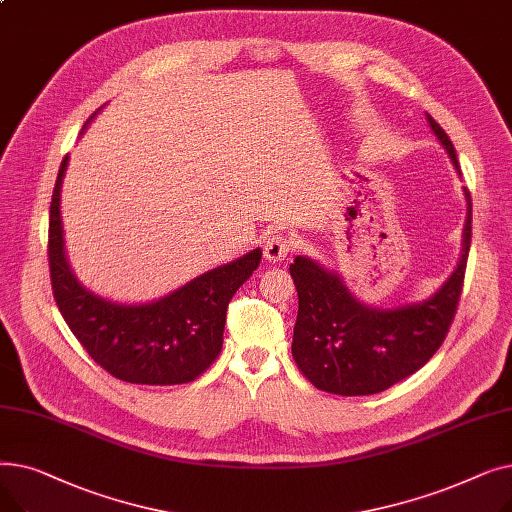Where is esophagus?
I'll return each instance as SVG.
<instances>
[{
	"mask_svg": "<svg viewBox=\"0 0 512 512\" xmlns=\"http://www.w3.org/2000/svg\"><path fill=\"white\" fill-rule=\"evenodd\" d=\"M290 247H292L290 238L286 234L274 232L272 236H267V240H265L263 255L270 263H276V261H282L290 253Z\"/></svg>",
	"mask_w": 512,
	"mask_h": 512,
	"instance_id": "esophagus-1",
	"label": "esophagus"
}]
</instances>
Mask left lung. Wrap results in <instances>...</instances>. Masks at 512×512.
<instances>
[{
  "mask_svg": "<svg viewBox=\"0 0 512 512\" xmlns=\"http://www.w3.org/2000/svg\"><path fill=\"white\" fill-rule=\"evenodd\" d=\"M456 174L459 159L442 126L425 114ZM467 220L463 251L450 278L423 301L392 309L371 307L344 280L307 255H297L290 276L299 294L292 357L319 390L340 396L382 392L421 369L444 342L461 299L471 247V195L465 188Z\"/></svg>",
  "mask_w": 512,
  "mask_h": 512,
  "instance_id": "left-lung-1",
  "label": "left lung"
}]
</instances>
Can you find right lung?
<instances>
[{"label":"right lung","mask_w":512,"mask_h":512,"mask_svg":"<svg viewBox=\"0 0 512 512\" xmlns=\"http://www.w3.org/2000/svg\"><path fill=\"white\" fill-rule=\"evenodd\" d=\"M99 112L85 122L80 134ZM66 170L68 155L51 195L47 255L53 299L68 328L91 359L122 382L145 386L193 382L222 351L228 303L259 267L261 249L213 267L147 303L105 299L80 284L68 263L60 211Z\"/></svg>","instance_id":"add662e5"}]
</instances>
